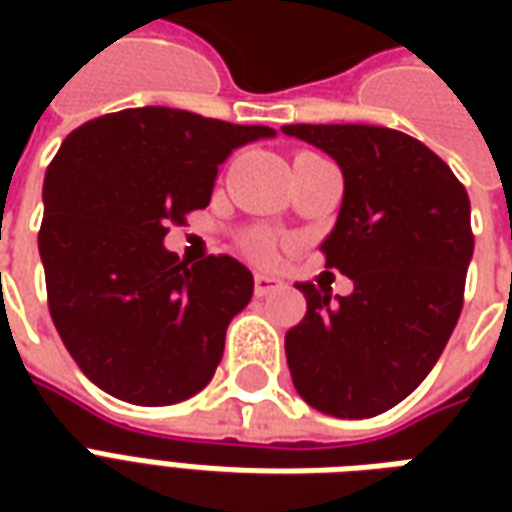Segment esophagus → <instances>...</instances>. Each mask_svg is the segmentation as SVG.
<instances>
[{"mask_svg": "<svg viewBox=\"0 0 512 512\" xmlns=\"http://www.w3.org/2000/svg\"><path fill=\"white\" fill-rule=\"evenodd\" d=\"M285 288V282L279 277H271V274H255V293L257 296H271L277 290Z\"/></svg>", "mask_w": 512, "mask_h": 512, "instance_id": "1", "label": "esophagus"}]
</instances>
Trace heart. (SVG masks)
Wrapping results in <instances>:
<instances>
[{"instance_id":"b5f03b06","label":"heart","mask_w":512,"mask_h":512,"mask_svg":"<svg viewBox=\"0 0 512 512\" xmlns=\"http://www.w3.org/2000/svg\"><path fill=\"white\" fill-rule=\"evenodd\" d=\"M252 252L257 257H268L271 255V244H268V238H257L255 244H252Z\"/></svg>"}]
</instances>
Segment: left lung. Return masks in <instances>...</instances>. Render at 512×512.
I'll use <instances>...</instances> for the list:
<instances>
[{"label": "left lung", "mask_w": 512, "mask_h": 512, "mask_svg": "<svg viewBox=\"0 0 512 512\" xmlns=\"http://www.w3.org/2000/svg\"><path fill=\"white\" fill-rule=\"evenodd\" d=\"M337 161L343 205L323 241L326 268L354 282L332 296L296 282L307 315L285 334L293 386L312 408L376 417L439 362L463 307L472 205L452 169L419 139L381 126H282Z\"/></svg>", "instance_id": "obj_1"}]
</instances>
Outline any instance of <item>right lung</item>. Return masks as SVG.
Segmentation results:
<instances>
[{
	"label": "right lung",
	"instance_id": "obj_1",
	"mask_svg": "<svg viewBox=\"0 0 512 512\" xmlns=\"http://www.w3.org/2000/svg\"><path fill=\"white\" fill-rule=\"evenodd\" d=\"M169 106L95 117L43 180L38 249L51 321L82 373L134 406H172L208 386L255 279L230 255L180 263L169 222L211 202L233 150L274 139Z\"/></svg>",
	"mask_w": 512,
	"mask_h": 512
}]
</instances>
